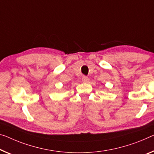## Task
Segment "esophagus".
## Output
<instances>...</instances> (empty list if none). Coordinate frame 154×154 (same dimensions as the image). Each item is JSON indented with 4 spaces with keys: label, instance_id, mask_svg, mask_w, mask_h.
Instances as JSON below:
<instances>
[{
    "label": "esophagus",
    "instance_id": "34e87169",
    "mask_svg": "<svg viewBox=\"0 0 154 154\" xmlns=\"http://www.w3.org/2000/svg\"><path fill=\"white\" fill-rule=\"evenodd\" d=\"M82 81L85 82V83H87V82H89L88 77L85 76V75H83V76H82Z\"/></svg>",
    "mask_w": 154,
    "mask_h": 154
}]
</instances>
